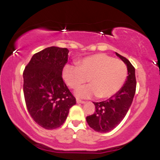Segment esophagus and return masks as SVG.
<instances>
[{
  "label": "esophagus",
  "instance_id": "esophagus-1",
  "mask_svg": "<svg viewBox=\"0 0 160 160\" xmlns=\"http://www.w3.org/2000/svg\"><path fill=\"white\" fill-rule=\"evenodd\" d=\"M77 103H78V104H85L86 102H84V101L80 100V99H77Z\"/></svg>",
  "mask_w": 160,
  "mask_h": 160
}]
</instances>
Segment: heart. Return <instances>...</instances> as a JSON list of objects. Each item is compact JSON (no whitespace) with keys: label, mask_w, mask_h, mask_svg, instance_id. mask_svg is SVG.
I'll use <instances>...</instances> for the list:
<instances>
[{"label":"heart","mask_w":160,"mask_h":160,"mask_svg":"<svg viewBox=\"0 0 160 160\" xmlns=\"http://www.w3.org/2000/svg\"><path fill=\"white\" fill-rule=\"evenodd\" d=\"M62 77L67 85L74 89L85 83L88 79L90 84L76 91L79 98H108L122 89L127 79L128 68L120 59L97 53L79 60L78 66L66 65Z\"/></svg>","instance_id":"heart-1"}]
</instances>
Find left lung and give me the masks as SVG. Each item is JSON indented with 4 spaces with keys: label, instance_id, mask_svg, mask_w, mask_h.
Returning <instances> with one entry per match:
<instances>
[{
    "label": "left lung",
    "instance_id": "left-lung-1",
    "mask_svg": "<svg viewBox=\"0 0 160 160\" xmlns=\"http://www.w3.org/2000/svg\"><path fill=\"white\" fill-rule=\"evenodd\" d=\"M116 55L126 64L128 77L123 86L117 94L108 100L93 102L95 106L94 114L86 117L89 126L95 131L105 133L117 127L126 117L132 103L136 89L135 70L126 58L116 52Z\"/></svg>",
    "mask_w": 160,
    "mask_h": 160
}]
</instances>
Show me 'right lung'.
<instances>
[{
  "label": "right lung",
  "mask_w": 160,
  "mask_h": 160,
  "mask_svg": "<svg viewBox=\"0 0 160 160\" xmlns=\"http://www.w3.org/2000/svg\"><path fill=\"white\" fill-rule=\"evenodd\" d=\"M67 48L50 47L37 52L23 73V91L33 120L46 129H54L65 122L76 99L62 77L68 62Z\"/></svg>",
  "instance_id": "1"
}]
</instances>
